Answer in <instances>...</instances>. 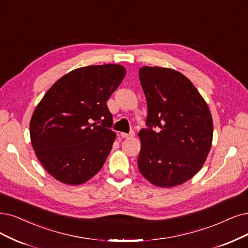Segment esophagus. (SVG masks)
I'll return each instance as SVG.
<instances>
[{"mask_svg": "<svg viewBox=\"0 0 248 248\" xmlns=\"http://www.w3.org/2000/svg\"><path fill=\"white\" fill-rule=\"evenodd\" d=\"M121 136L123 137V138H125V139L133 138V137L135 136V132L132 130L130 133H121Z\"/></svg>", "mask_w": 248, "mask_h": 248, "instance_id": "obj_1", "label": "esophagus"}]
</instances>
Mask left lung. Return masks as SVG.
I'll list each match as a JSON object with an SVG mask.
<instances>
[{
	"label": "left lung",
	"mask_w": 248,
	"mask_h": 248,
	"mask_svg": "<svg viewBox=\"0 0 248 248\" xmlns=\"http://www.w3.org/2000/svg\"><path fill=\"white\" fill-rule=\"evenodd\" d=\"M139 78L148 108L147 129L139 132V170L155 186L180 185L196 175L207 157L212 114L197 89L179 71L143 66Z\"/></svg>",
	"instance_id": "8db88e82"
}]
</instances>
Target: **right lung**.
<instances>
[{"mask_svg": "<svg viewBox=\"0 0 248 248\" xmlns=\"http://www.w3.org/2000/svg\"><path fill=\"white\" fill-rule=\"evenodd\" d=\"M118 64L80 67L62 77L32 114V148L45 170L68 185L87 182L103 167L115 133L107 100L121 85Z\"/></svg>", "mask_w": 248, "mask_h": 248, "instance_id": "1", "label": "right lung"}]
</instances>
